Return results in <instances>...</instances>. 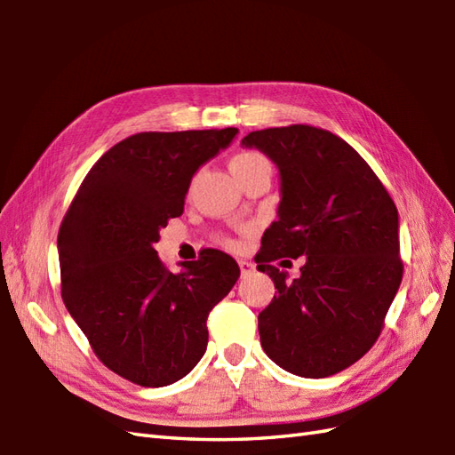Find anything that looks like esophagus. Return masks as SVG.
<instances>
[{"mask_svg": "<svg viewBox=\"0 0 455 455\" xmlns=\"http://www.w3.org/2000/svg\"><path fill=\"white\" fill-rule=\"evenodd\" d=\"M238 266H240V272H243V275L252 274V272H254V267H256L252 262H246V259H240Z\"/></svg>", "mask_w": 455, "mask_h": 455, "instance_id": "obj_1", "label": "esophagus"}]
</instances>
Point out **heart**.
<instances>
[{
	"label": "heart",
	"instance_id": "1",
	"mask_svg": "<svg viewBox=\"0 0 455 455\" xmlns=\"http://www.w3.org/2000/svg\"><path fill=\"white\" fill-rule=\"evenodd\" d=\"M230 166V172L235 173L236 180L240 181L244 176H248V173H254L258 170H272L269 168V162L267 158L264 156V154H259L256 150H243V152H236L233 158H230L228 162ZM225 244L230 246V248H236V243L235 240H225Z\"/></svg>",
	"mask_w": 455,
	"mask_h": 455
}]
</instances>
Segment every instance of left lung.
I'll use <instances>...</instances> for the list:
<instances>
[{
    "label": "left lung",
    "instance_id": "1",
    "mask_svg": "<svg viewBox=\"0 0 455 455\" xmlns=\"http://www.w3.org/2000/svg\"><path fill=\"white\" fill-rule=\"evenodd\" d=\"M243 144L267 154L282 176L277 220L256 254L277 289L258 315L259 342L285 371L334 375L370 352L399 291L397 207L370 164L331 131L289 124L250 132ZM299 255L307 256L302 277L287 283L273 262Z\"/></svg>",
    "mask_w": 455,
    "mask_h": 455
}]
</instances>
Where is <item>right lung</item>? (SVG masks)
<instances>
[{
	"label": "right lung",
	"mask_w": 455,
	"mask_h": 455,
	"mask_svg": "<svg viewBox=\"0 0 455 455\" xmlns=\"http://www.w3.org/2000/svg\"><path fill=\"white\" fill-rule=\"evenodd\" d=\"M238 129L137 132L93 164L58 230L62 301L111 371L140 387L186 377L207 350V316L236 283L228 254L203 248L172 274L154 243L183 212L201 164Z\"/></svg>",
	"instance_id": "obj_1"
}]
</instances>
